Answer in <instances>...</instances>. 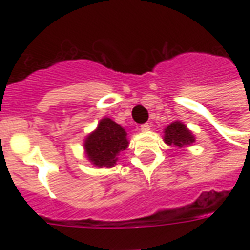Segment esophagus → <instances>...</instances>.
Returning a JSON list of instances; mask_svg holds the SVG:
<instances>
[{"mask_svg": "<svg viewBox=\"0 0 250 250\" xmlns=\"http://www.w3.org/2000/svg\"><path fill=\"white\" fill-rule=\"evenodd\" d=\"M140 129L143 131V132H146V131L150 129V125H149V123H144V125H140Z\"/></svg>", "mask_w": 250, "mask_h": 250, "instance_id": "1", "label": "esophagus"}]
</instances>
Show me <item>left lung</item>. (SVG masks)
<instances>
[{
	"instance_id": "8db88e82",
	"label": "left lung",
	"mask_w": 250,
	"mask_h": 250,
	"mask_svg": "<svg viewBox=\"0 0 250 250\" xmlns=\"http://www.w3.org/2000/svg\"><path fill=\"white\" fill-rule=\"evenodd\" d=\"M193 141V135L180 122H174L165 129V143L166 144L176 145L179 148H183L184 145L192 144Z\"/></svg>"
}]
</instances>
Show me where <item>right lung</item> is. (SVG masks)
Returning a JSON list of instances; mask_svg holds the SVG:
<instances>
[{
    "label": "right lung",
    "mask_w": 250,
    "mask_h": 250,
    "mask_svg": "<svg viewBox=\"0 0 250 250\" xmlns=\"http://www.w3.org/2000/svg\"><path fill=\"white\" fill-rule=\"evenodd\" d=\"M127 133L121 125L109 118L100 122L97 129L86 137V156L93 165L98 167L114 166L117 156L128 146Z\"/></svg>",
    "instance_id": "right-lung-1"
}]
</instances>
